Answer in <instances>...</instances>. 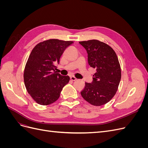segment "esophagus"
Here are the masks:
<instances>
[{
    "label": "esophagus",
    "instance_id": "1",
    "mask_svg": "<svg viewBox=\"0 0 148 148\" xmlns=\"http://www.w3.org/2000/svg\"><path fill=\"white\" fill-rule=\"evenodd\" d=\"M70 79L71 80V81L74 82V81H75V80H77V78H76L75 77H70Z\"/></svg>",
    "mask_w": 148,
    "mask_h": 148
}]
</instances>
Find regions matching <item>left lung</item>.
Masks as SVG:
<instances>
[{"label":"left lung","instance_id":"left-lung-1","mask_svg":"<svg viewBox=\"0 0 148 148\" xmlns=\"http://www.w3.org/2000/svg\"><path fill=\"white\" fill-rule=\"evenodd\" d=\"M79 43L87 51L89 65L96 70L92 76V82L85 83L81 95L92 106L104 105L115 96L121 79V68L117 54L108 44L99 40Z\"/></svg>","mask_w":148,"mask_h":148}]
</instances>
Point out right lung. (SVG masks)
Instances as JSON below:
<instances>
[{
	"mask_svg": "<svg viewBox=\"0 0 148 148\" xmlns=\"http://www.w3.org/2000/svg\"><path fill=\"white\" fill-rule=\"evenodd\" d=\"M73 43L50 39L33 49L25 65L23 78L26 90L38 104L47 106L56 102L69 82V76H62L55 69L62 53Z\"/></svg>",
	"mask_w": 148,
	"mask_h": 148,
	"instance_id": "1",
	"label": "right lung"
}]
</instances>
